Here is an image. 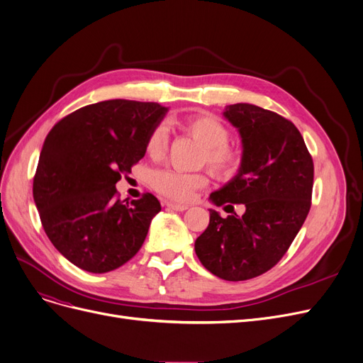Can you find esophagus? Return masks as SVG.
Here are the masks:
<instances>
[{"mask_svg":"<svg viewBox=\"0 0 363 363\" xmlns=\"http://www.w3.org/2000/svg\"><path fill=\"white\" fill-rule=\"evenodd\" d=\"M167 208L172 211H177V212H184L188 209V204H179V203H172L167 201Z\"/></svg>","mask_w":363,"mask_h":363,"instance_id":"1","label":"esophagus"}]
</instances>
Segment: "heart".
I'll return each instance as SVG.
<instances>
[{"instance_id": "obj_1", "label": "heart", "mask_w": 363, "mask_h": 363, "mask_svg": "<svg viewBox=\"0 0 363 363\" xmlns=\"http://www.w3.org/2000/svg\"><path fill=\"white\" fill-rule=\"evenodd\" d=\"M184 130L203 145L201 162L206 163L216 175L231 177L240 166V154L228 147V130L212 116H196L184 123ZM167 150V130L164 125L155 128L147 140V151L152 159H162ZM151 184L157 191L169 199L190 200L199 188L208 184L204 173H186L173 169H162L152 173Z\"/></svg>"}]
</instances>
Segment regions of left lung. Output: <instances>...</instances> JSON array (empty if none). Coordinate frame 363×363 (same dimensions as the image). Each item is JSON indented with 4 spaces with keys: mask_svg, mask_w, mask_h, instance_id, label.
<instances>
[{
    "mask_svg": "<svg viewBox=\"0 0 363 363\" xmlns=\"http://www.w3.org/2000/svg\"><path fill=\"white\" fill-rule=\"evenodd\" d=\"M223 116L239 132L242 159L209 200L215 206L242 203L246 211L223 218L209 209L194 249L212 274L239 281L269 272L286 254L310 211L314 167L289 120L252 104L228 105Z\"/></svg>",
    "mask_w": 363,
    "mask_h": 363,
    "instance_id": "8db88e82",
    "label": "left lung"
}]
</instances>
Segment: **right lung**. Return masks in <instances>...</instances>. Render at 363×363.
<instances>
[{"label": "right lung", "instance_id": "right-lung-1", "mask_svg": "<svg viewBox=\"0 0 363 363\" xmlns=\"http://www.w3.org/2000/svg\"><path fill=\"white\" fill-rule=\"evenodd\" d=\"M169 108L113 99L62 118L47 135L34 178V201L47 238L89 273L113 272L136 255L160 201L147 193L123 203L116 184L147 152Z\"/></svg>", "mask_w": 363, "mask_h": 363}]
</instances>
